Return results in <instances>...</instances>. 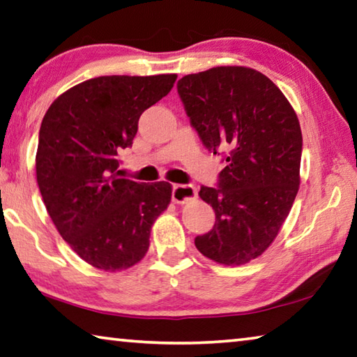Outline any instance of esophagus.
Masks as SVG:
<instances>
[{
	"label": "esophagus",
	"mask_w": 357,
	"mask_h": 357,
	"mask_svg": "<svg viewBox=\"0 0 357 357\" xmlns=\"http://www.w3.org/2000/svg\"><path fill=\"white\" fill-rule=\"evenodd\" d=\"M198 195L197 189L189 184H174L172 190V199L176 204H185L189 201L195 199Z\"/></svg>",
	"instance_id": "esophagus-1"
}]
</instances>
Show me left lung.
<instances>
[{
    "label": "left lung",
    "instance_id": "8db88e82",
    "mask_svg": "<svg viewBox=\"0 0 357 357\" xmlns=\"http://www.w3.org/2000/svg\"><path fill=\"white\" fill-rule=\"evenodd\" d=\"M178 93L203 145L226 160L218 187L199 190L215 225L195 246L218 264L250 262L275 241L298 193L300 121L281 90L248 67L187 75Z\"/></svg>",
    "mask_w": 357,
    "mask_h": 357
}]
</instances>
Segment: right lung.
Returning a JSON list of instances; mask_svg holds the SVG:
<instances>
[{
	"mask_svg": "<svg viewBox=\"0 0 357 357\" xmlns=\"http://www.w3.org/2000/svg\"><path fill=\"white\" fill-rule=\"evenodd\" d=\"M176 77H93L62 93L43 116L36 173L45 207L63 241L96 268L137 264L153 223L170 204V184L121 178L116 156L132 146L142 112Z\"/></svg>",
	"mask_w": 357,
	"mask_h": 357,
	"instance_id": "obj_1",
	"label": "right lung"
}]
</instances>
